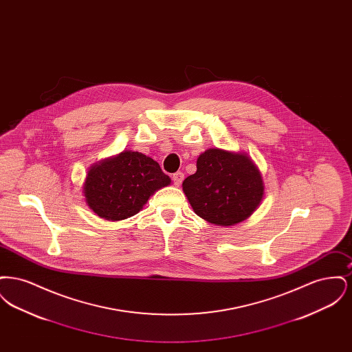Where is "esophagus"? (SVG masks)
<instances>
[{
  "instance_id": "esophagus-1",
  "label": "esophagus",
  "mask_w": 352,
  "mask_h": 352,
  "mask_svg": "<svg viewBox=\"0 0 352 352\" xmlns=\"http://www.w3.org/2000/svg\"><path fill=\"white\" fill-rule=\"evenodd\" d=\"M184 179V174L182 171H178V173H175V174H173V184H175L177 187L178 186H181L182 184V181Z\"/></svg>"
}]
</instances>
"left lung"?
I'll use <instances>...</instances> for the list:
<instances>
[{
  "instance_id": "1",
  "label": "left lung",
  "mask_w": 352,
  "mask_h": 352,
  "mask_svg": "<svg viewBox=\"0 0 352 352\" xmlns=\"http://www.w3.org/2000/svg\"><path fill=\"white\" fill-rule=\"evenodd\" d=\"M194 212L215 226L250 218L264 198V181L247 153L210 148L197 161V173L182 184Z\"/></svg>"
}]
</instances>
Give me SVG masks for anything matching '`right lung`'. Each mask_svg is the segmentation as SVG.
<instances>
[{"label": "right lung", "mask_w": 352, "mask_h": 352, "mask_svg": "<svg viewBox=\"0 0 352 352\" xmlns=\"http://www.w3.org/2000/svg\"><path fill=\"white\" fill-rule=\"evenodd\" d=\"M170 184L168 175L153 158L124 151L88 168L83 194L98 217L118 221L138 214L155 191Z\"/></svg>", "instance_id": "add662e5"}]
</instances>
